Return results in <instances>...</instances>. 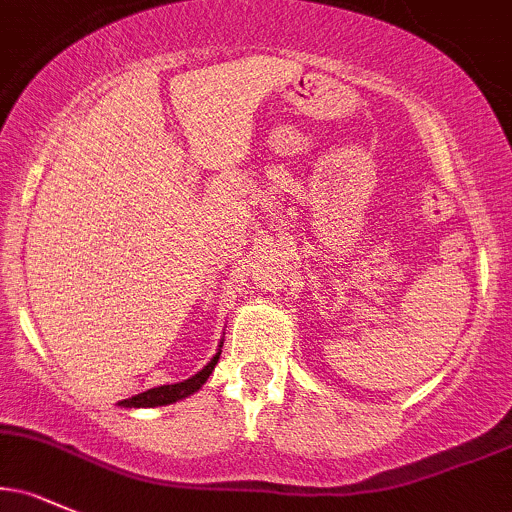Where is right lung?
I'll list each match as a JSON object with an SVG mask.
<instances>
[{
  "instance_id": "right-lung-1",
  "label": "right lung",
  "mask_w": 512,
  "mask_h": 512,
  "mask_svg": "<svg viewBox=\"0 0 512 512\" xmlns=\"http://www.w3.org/2000/svg\"><path fill=\"white\" fill-rule=\"evenodd\" d=\"M219 356H221V351L214 358H211L207 366L199 370L197 375H192L190 380H185V383L151 387V390L142 392V395L122 399L120 404H122V407H163V404H173V402H178V399H185L187 395H192V392H197L199 387L207 383L211 370H214L216 363H219Z\"/></svg>"
}]
</instances>
